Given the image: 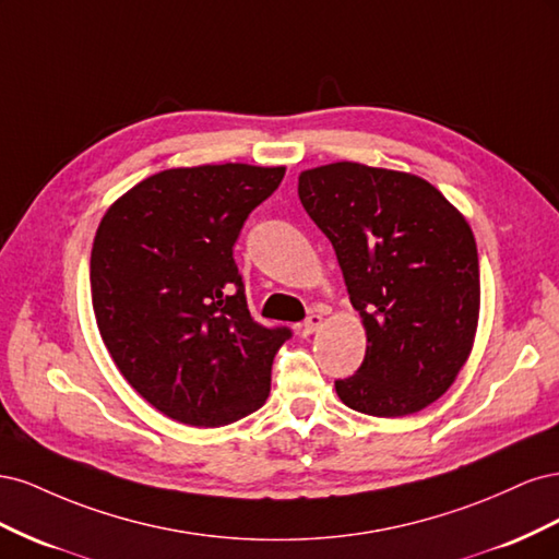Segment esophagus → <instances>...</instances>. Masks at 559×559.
<instances>
[{
	"mask_svg": "<svg viewBox=\"0 0 559 559\" xmlns=\"http://www.w3.org/2000/svg\"><path fill=\"white\" fill-rule=\"evenodd\" d=\"M321 324H324V317H321L319 312H312V314H308L306 321H302V324H300V333L308 337V335H312Z\"/></svg>",
	"mask_w": 559,
	"mask_h": 559,
	"instance_id": "34e87169",
	"label": "esophagus"
}]
</instances>
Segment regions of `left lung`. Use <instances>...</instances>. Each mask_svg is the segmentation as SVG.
<instances>
[{"label": "left lung", "mask_w": 559, "mask_h": 559, "mask_svg": "<svg viewBox=\"0 0 559 559\" xmlns=\"http://www.w3.org/2000/svg\"><path fill=\"white\" fill-rule=\"evenodd\" d=\"M298 198L331 240L368 337L337 396L373 417L427 408L476 337L480 270L466 218L425 179L347 160L302 173Z\"/></svg>", "instance_id": "1"}]
</instances>
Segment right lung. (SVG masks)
Instances as JSON below:
<instances>
[{"mask_svg":"<svg viewBox=\"0 0 559 559\" xmlns=\"http://www.w3.org/2000/svg\"><path fill=\"white\" fill-rule=\"evenodd\" d=\"M284 167L245 163L165 170L118 198L97 228L91 294L123 378L163 415L224 427L259 411L292 337L247 308L233 247Z\"/></svg>","mask_w":559,"mask_h":559,"instance_id":"obj_1","label":"right lung"}]
</instances>
